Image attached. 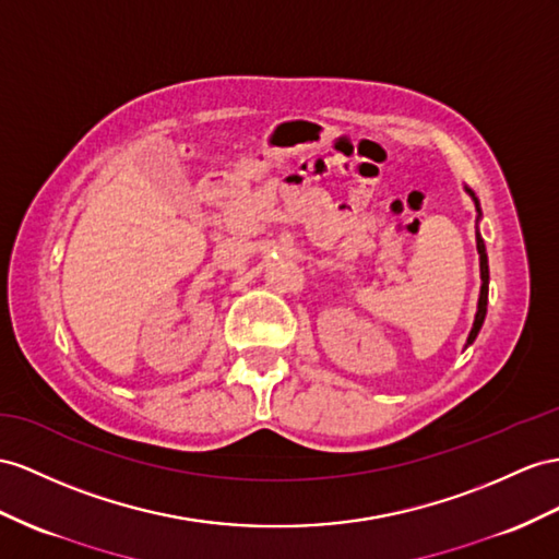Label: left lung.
I'll return each instance as SVG.
<instances>
[{
  "label": "left lung",
  "mask_w": 559,
  "mask_h": 559,
  "mask_svg": "<svg viewBox=\"0 0 559 559\" xmlns=\"http://www.w3.org/2000/svg\"><path fill=\"white\" fill-rule=\"evenodd\" d=\"M467 193H469L472 198H475V193H472L469 189H467ZM475 205H477V210H479L477 198H475ZM477 250H479V269H481V293H479V305H477L475 325H472V331H469L467 345H472V342H475V337H477V333H479V328H481V323H484V317H486V302H489V260H486V248H484V240H481L479 234H477Z\"/></svg>",
  "instance_id": "left-lung-1"
}]
</instances>
